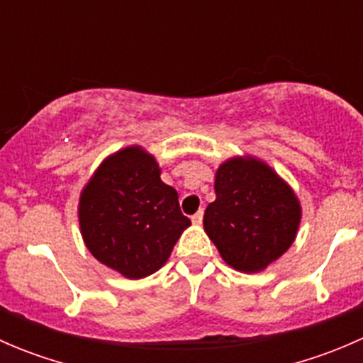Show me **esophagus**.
Returning a JSON list of instances; mask_svg holds the SVG:
<instances>
[{"label":"esophagus","instance_id":"34e87169","mask_svg":"<svg viewBox=\"0 0 363 363\" xmlns=\"http://www.w3.org/2000/svg\"><path fill=\"white\" fill-rule=\"evenodd\" d=\"M202 219H203V211H199L196 214L191 216V221L195 223V225H202Z\"/></svg>","mask_w":363,"mask_h":363}]
</instances>
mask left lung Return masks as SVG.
I'll list each match as a JSON object with an SVG mask.
<instances>
[{"instance_id": "1", "label": "left lung", "mask_w": 363, "mask_h": 363, "mask_svg": "<svg viewBox=\"0 0 363 363\" xmlns=\"http://www.w3.org/2000/svg\"><path fill=\"white\" fill-rule=\"evenodd\" d=\"M214 189L216 200L205 208L203 226L233 269L258 272L294 244L298 200L265 163L226 161L216 174Z\"/></svg>"}]
</instances>
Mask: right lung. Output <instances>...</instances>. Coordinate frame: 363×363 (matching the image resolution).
<instances>
[{
  "mask_svg": "<svg viewBox=\"0 0 363 363\" xmlns=\"http://www.w3.org/2000/svg\"><path fill=\"white\" fill-rule=\"evenodd\" d=\"M151 155L128 147L111 156L82 191L80 230L87 250L130 279L156 272L191 225Z\"/></svg>",
  "mask_w": 363,
  "mask_h": 363,
  "instance_id": "1",
  "label": "right lung"
}]
</instances>
